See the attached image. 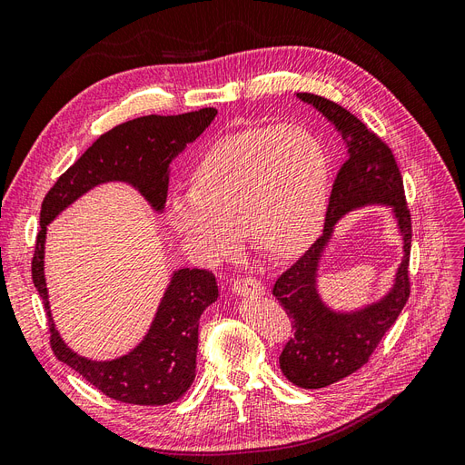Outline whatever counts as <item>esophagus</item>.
Listing matches in <instances>:
<instances>
[{
	"label": "esophagus",
	"mask_w": 465,
	"mask_h": 465,
	"mask_svg": "<svg viewBox=\"0 0 465 465\" xmlns=\"http://www.w3.org/2000/svg\"><path fill=\"white\" fill-rule=\"evenodd\" d=\"M232 289H233V293H237V295H262L264 293V287H262V283L259 282V280H254V278H249V276H239L237 280H233V283H232Z\"/></svg>",
	"instance_id": "esophagus-1"
}]
</instances>
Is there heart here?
<instances>
[{
    "mask_svg": "<svg viewBox=\"0 0 465 465\" xmlns=\"http://www.w3.org/2000/svg\"><path fill=\"white\" fill-rule=\"evenodd\" d=\"M328 174L325 151L306 130L237 132L203 154L192 176L193 192L168 199V226L206 259L235 247V226L252 249L289 259L320 230Z\"/></svg>",
    "mask_w": 465,
    "mask_h": 465,
    "instance_id": "heart-1",
    "label": "heart"
}]
</instances>
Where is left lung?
I'll use <instances>...</instances> for the list:
<instances>
[{"instance_id": "obj_1", "label": "left lung", "mask_w": 465, "mask_h": 465, "mask_svg": "<svg viewBox=\"0 0 465 465\" xmlns=\"http://www.w3.org/2000/svg\"><path fill=\"white\" fill-rule=\"evenodd\" d=\"M297 97L314 105L347 143V161L341 164L331 187L323 233L282 273L272 289V295L282 302L291 328L295 330L280 354V368L293 385L322 389L368 364L380 341L402 312L410 297L411 216L399 164L381 137L335 101L314 94H297ZM366 203L391 206L403 233L405 259L393 289L381 302L351 315L333 313L315 291L319 256L336 220Z\"/></svg>"}]
</instances>
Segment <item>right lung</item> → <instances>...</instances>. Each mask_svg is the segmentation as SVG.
<instances>
[{
    "label": "right lung",
    "instance_id": "right-lung-1",
    "mask_svg": "<svg viewBox=\"0 0 465 465\" xmlns=\"http://www.w3.org/2000/svg\"><path fill=\"white\" fill-rule=\"evenodd\" d=\"M214 116L216 109L206 107L172 116L149 114L118 124L99 135L44 197L40 232L32 256V282L44 301L51 351L85 381L118 402L163 406L178 401L192 387L197 366L199 318L204 308L218 299L216 278L204 268L174 272L151 330L140 345L109 362H94L68 349L51 320L44 278L47 223L103 182H128L140 189L154 211H161L166 203L172 159L197 140Z\"/></svg>",
    "mask_w": 465,
    "mask_h": 465
}]
</instances>
